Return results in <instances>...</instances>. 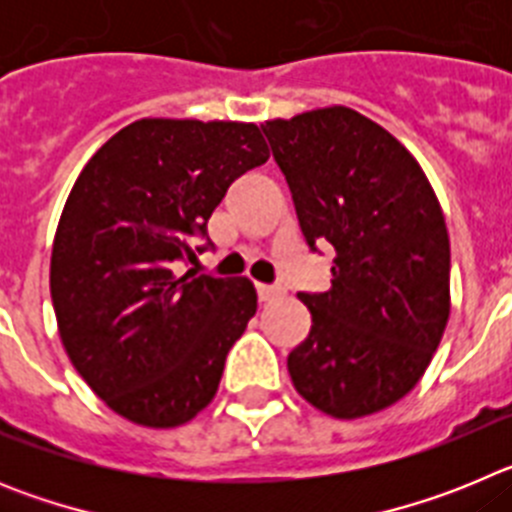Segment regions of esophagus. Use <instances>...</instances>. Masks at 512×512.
Returning <instances> with one entry per match:
<instances>
[{
  "mask_svg": "<svg viewBox=\"0 0 512 512\" xmlns=\"http://www.w3.org/2000/svg\"><path fill=\"white\" fill-rule=\"evenodd\" d=\"M256 295H259V302H269L282 295V289L274 287V284H256Z\"/></svg>",
  "mask_w": 512,
  "mask_h": 512,
  "instance_id": "obj_1",
  "label": "esophagus"
}]
</instances>
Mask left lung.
I'll return each instance as SVG.
<instances>
[{"mask_svg":"<svg viewBox=\"0 0 512 512\" xmlns=\"http://www.w3.org/2000/svg\"><path fill=\"white\" fill-rule=\"evenodd\" d=\"M312 253L330 246L328 292H300L310 333L287 356L323 413H379L413 390L449 320L446 220L413 156L348 107L261 125Z\"/></svg>","mask_w":512,"mask_h":512,"instance_id":"obj_1","label":"left lung"}]
</instances>
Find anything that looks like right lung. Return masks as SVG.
Returning a JSON list of instances; mask_svg holds the SVG:
<instances>
[{
  "mask_svg": "<svg viewBox=\"0 0 512 512\" xmlns=\"http://www.w3.org/2000/svg\"><path fill=\"white\" fill-rule=\"evenodd\" d=\"M266 158L251 122L138 120L76 179L53 243V310L76 372L122 418L174 428L215 397L256 289L174 266L212 246V210Z\"/></svg>",
  "mask_w": 512,
  "mask_h": 512,
  "instance_id": "1",
  "label": "right lung"
}]
</instances>
